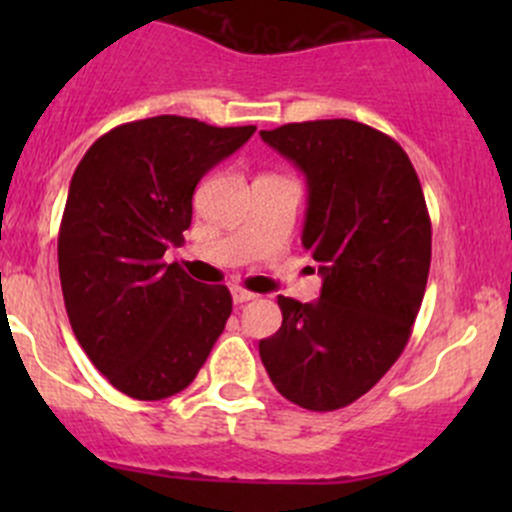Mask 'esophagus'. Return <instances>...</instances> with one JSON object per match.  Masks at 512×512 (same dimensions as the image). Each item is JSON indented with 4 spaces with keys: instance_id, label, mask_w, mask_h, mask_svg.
Segmentation results:
<instances>
[{
    "instance_id": "obj_1",
    "label": "esophagus",
    "mask_w": 512,
    "mask_h": 512,
    "mask_svg": "<svg viewBox=\"0 0 512 512\" xmlns=\"http://www.w3.org/2000/svg\"><path fill=\"white\" fill-rule=\"evenodd\" d=\"M255 297H257V294L247 292V289H242V287L232 289V302H235V304H245V302H250V299H255Z\"/></svg>"
}]
</instances>
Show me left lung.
Segmentation results:
<instances>
[{
  "instance_id": "obj_1",
  "label": "left lung",
  "mask_w": 512,
  "mask_h": 512,
  "mask_svg": "<svg viewBox=\"0 0 512 512\" xmlns=\"http://www.w3.org/2000/svg\"><path fill=\"white\" fill-rule=\"evenodd\" d=\"M260 136L307 178L302 245L322 275L317 302L277 297L282 327L262 339L260 359L292 404L342 409L411 337L431 267L426 198L404 148L366 123H287Z\"/></svg>"
}]
</instances>
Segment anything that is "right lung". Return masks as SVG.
Returning <instances> with one entry per match:
<instances>
[{
    "mask_svg": "<svg viewBox=\"0 0 512 512\" xmlns=\"http://www.w3.org/2000/svg\"><path fill=\"white\" fill-rule=\"evenodd\" d=\"M255 126L183 116L123 123L76 165L59 230V277L81 349L126 396L160 401L198 376L223 334L232 297L163 262L193 220L205 173Z\"/></svg>",
    "mask_w": 512,
    "mask_h": 512,
    "instance_id": "right-lung-1",
    "label": "right lung"
}]
</instances>
